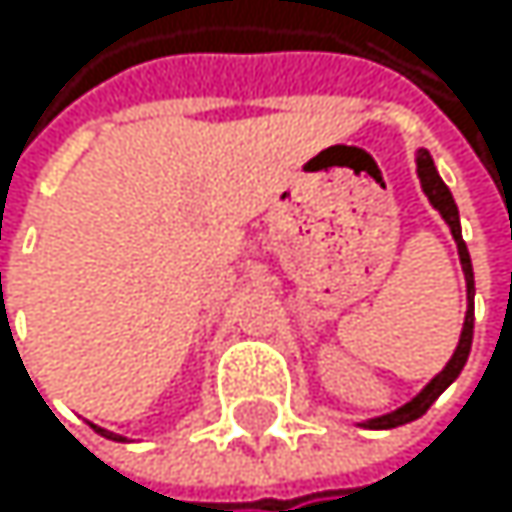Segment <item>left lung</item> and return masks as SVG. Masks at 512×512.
Returning a JSON list of instances; mask_svg holds the SVG:
<instances>
[{"mask_svg": "<svg viewBox=\"0 0 512 512\" xmlns=\"http://www.w3.org/2000/svg\"><path fill=\"white\" fill-rule=\"evenodd\" d=\"M418 178H421V187L430 199V205L442 214V221L448 224L451 236H455V245H458V258H461V270H464V279H467V316H464V328H461V341L451 353V359L445 362V368L439 375L405 405H399L390 415H381V418H371V421H362V427L368 430H393V427H402L408 421H418L424 411L442 396V390L461 375V368L467 365V356H470V344H473V264H470V251L464 245V236H461V218H458V205L451 199V190L445 187V181L439 178V171L433 165V156L427 150H418Z\"/></svg>", "mask_w": 512, "mask_h": 512, "instance_id": "1", "label": "left lung"}]
</instances>
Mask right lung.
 Wrapping results in <instances>:
<instances>
[{"mask_svg":"<svg viewBox=\"0 0 512 512\" xmlns=\"http://www.w3.org/2000/svg\"><path fill=\"white\" fill-rule=\"evenodd\" d=\"M97 433H101V436H107V439H119L122 442V436H116V433H110V430H104V427H94Z\"/></svg>","mask_w":512,"mask_h":512,"instance_id":"obj_1","label":"right lung"}]
</instances>
